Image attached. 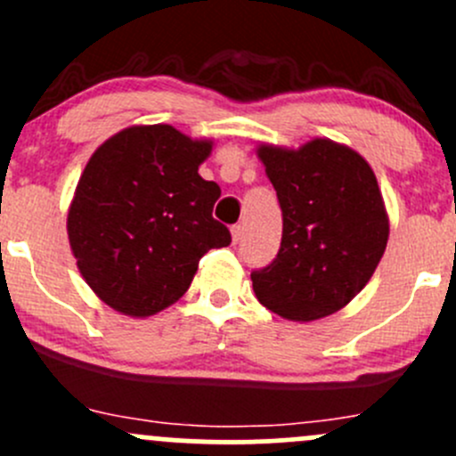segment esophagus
I'll return each instance as SVG.
<instances>
[{
	"mask_svg": "<svg viewBox=\"0 0 456 456\" xmlns=\"http://www.w3.org/2000/svg\"><path fill=\"white\" fill-rule=\"evenodd\" d=\"M242 236H244V227L242 224H233L232 227V238H233V242H240L242 240Z\"/></svg>",
	"mask_w": 456,
	"mask_h": 456,
	"instance_id": "esophagus-1",
	"label": "esophagus"
}]
</instances>
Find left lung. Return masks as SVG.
<instances>
[{
    "instance_id": "obj_1",
    "label": "left lung",
    "mask_w": 456,
    "mask_h": 456,
    "mask_svg": "<svg viewBox=\"0 0 456 456\" xmlns=\"http://www.w3.org/2000/svg\"><path fill=\"white\" fill-rule=\"evenodd\" d=\"M256 152L284 216L280 253L251 273L257 301L297 323L338 313L365 289L389 240L371 166L328 137L299 148L257 143Z\"/></svg>"
}]
</instances>
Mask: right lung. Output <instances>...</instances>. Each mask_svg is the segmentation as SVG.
<instances>
[{"mask_svg": "<svg viewBox=\"0 0 456 456\" xmlns=\"http://www.w3.org/2000/svg\"><path fill=\"white\" fill-rule=\"evenodd\" d=\"M212 148L170 124H135L91 155L67 236L83 280L115 313L166 310L190 289L200 257L232 242L212 216L220 188L199 175Z\"/></svg>", "mask_w": 456, "mask_h": 456, "instance_id": "add662e5", "label": "right lung"}]
</instances>
